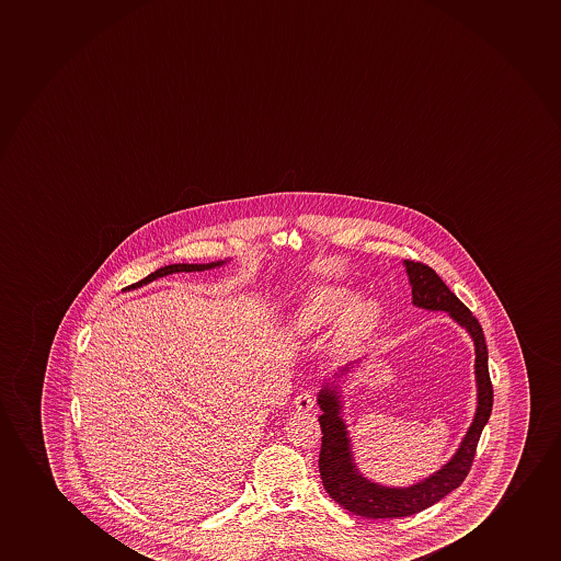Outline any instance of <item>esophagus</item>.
<instances>
[{"mask_svg":"<svg viewBox=\"0 0 561 561\" xmlns=\"http://www.w3.org/2000/svg\"><path fill=\"white\" fill-rule=\"evenodd\" d=\"M294 407H296L297 412H310L314 408V397L310 391H304V393L297 394Z\"/></svg>","mask_w":561,"mask_h":561,"instance_id":"34e87169","label":"esophagus"}]
</instances>
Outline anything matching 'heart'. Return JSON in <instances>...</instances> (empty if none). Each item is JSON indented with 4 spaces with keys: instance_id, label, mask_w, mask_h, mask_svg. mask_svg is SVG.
<instances>
[{
    "instance_id": "heart-1",
    "label": "heart",
    "mask_w": 561,
    "mask_h": 561,
    "mask_svg": "<svg viewBox=\"0 0 561 561\" xmlns=\"http://www.w3.org/2000/svg\"><path fill=\"white\" fill-rule=\"evenodd\" d=\"M354 301V294L341 286H316L301 299L294 314L297 333L309 335L336 322L335 346L341 352L357 348L380 320V307L373 299ZM347 305L351 307L348 308Z\"/></svg>"
}]
</instances>
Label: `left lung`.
I'll return each mask as SVG.
<instances>
[{
	"label": "left lung",
	"instance_id": "obj_1",
	"mask_svg": "<svg viewBox=\"0 0 561 561\" xmlns=\"http://www.w3.org/2000/svg\"><path fill=\"white\" fill-rule=\"evenodd\" d=\"M408 280L412 286V304L419 309L442 310L453 322L466 329L476 348L477 408L470 428L463 434L457 451L432 476L421 479L410 486H386L374 483L360 473L355 463L350 439L348 425L342 415V383L350 374L360 367V360H352L339 368L333 378L323 381L318 393V407L322 410V449H320V476L323 489L341 507L365 518H400L415 515L438 503L442 497L458 489L470 471L476 457L477 444L484 425L492 413V383L489 376V350L484 342L483 328L477 322L470 309L453 294L438 273L421 264L404 260Z\"/></svg>",
	"mask_w": 561,
	"mask_h": 561
}]
</instances>
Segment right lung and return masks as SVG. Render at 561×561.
<instances>
[{"label": "right lung", "instance_id": "add662e5", "mask_svg": "<svg viewBox=\"0 0 561 561\" xmlns=\"http://www.w3.org/2000/svg\"><path fill=\"white\" fill-rule=\"evenodd\" d=\"M230 260H219V262H209V264H172L164 265L161 270L153 271L151 275L142 278L140 283L133 284L129 288H140V286H146V284L153 283L157 278L167 277V275H172V273H193V271H206V270H215V267H222V265L228 264Z\"/></svg>", "mask_w": 561, "mask_h": 561}]
</instances>
